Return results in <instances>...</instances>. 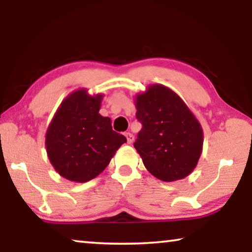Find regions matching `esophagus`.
Returning <instances> with one entry per match:
<instances>
[{
    "mask_svg": "<svg viewBox=\"0 0 252 252\" xmlns=\"http://www.w3.org/2000/svg\"><path fill=\"white\" fill-rule=\"evenodd\" d=\"M126 141H127V143H129V144H131L132 142L134 141V135L132 134V133H130V132H126Z\"/></svg>",
    "mask_w": 252,
    "mask_h": 252,
    "instance_id": "34e87169",
    "label": "esophagus"
}]
</instances>
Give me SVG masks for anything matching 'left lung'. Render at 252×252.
<instances>
[{
  "mask_svg": "<svg viewBox=\"0 0 252 252\" xmlns=\"http://www.w3.org/2000/svg\"><path fill=\"white\" fill-rule=\"evenodd\" d=\"M135 118L142 127L133 146L152 176L171 182L192 172L202 151V129L176 93L161 84L149 87L136 97Z\"/></svg>",
  "mask_w": 252,
  "mask_h": 252,
  "instance_id": "left-lung-1",
  "label": "left lung"
}]
</instances>
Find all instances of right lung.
Segmentation results:
<instances>
[{
    "instance_id": "obj_1",
    "label": "right lung",
    "mask_w": 252,
    "mask_h": 252,
    "mask_svg": "<svg viewBox=\"0 0 252 252\" xmlns=\"http://www.w3.org/2000/svg\"><path fill=\"white\" fill-rule=\"evenodd\" d=\"M102 95L75 91L62 102L46 132L45 146L54 169L71 181L87 182L108 167L125 135L99 114Z\"/></svg>"
}]
</instances>
